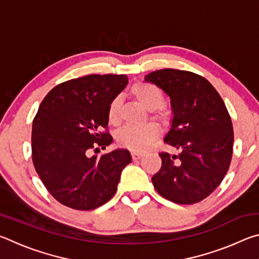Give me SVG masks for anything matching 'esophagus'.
<instances>
[{
    "label": "esophagus",
    "mask_w": 259,
    "mask_h": 259,
    "mask_svg": "<svg viewBox=\"0 0 259 259\" xmlns=\"http://www.w3.org/2000/svg\"><path fill=\"white\" fill-rule=\"evenodd\" d=\"M144 154L142 152H135V151H133L131 152V156H133V159L134 160H138V159H140V157H142Z\"/></svg>",
    "instance_id": "esophagus-1"
}]
</instances>
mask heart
<instances>
[{
  "mask_svg": "<svg viewBox=\"0 0 259 259\" xmlns=\"http://www.w3.org/2000/svg\"><path fill=\"white\" fill-rule=\"evenodd\" d=\"M130 94L140 106L151 111L153 119L165 122L169 119V112L161 105L164 102V96L159 87L152 83L139 82L131 88ZM120 100L114 98L107 109L109 124L117 125L120 122ZM160 129L154 122L142 126H124L116 135V140L122 147L135 152H143L150 147L157 138Z\"/></svg>",
  "mask_w": 259,
  "mask_h": 259,
  "instance_id": "obj_1",
  "label": "heart"
}]
</instances>
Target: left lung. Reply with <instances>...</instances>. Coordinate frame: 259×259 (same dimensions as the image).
Segmentation results:
<instances>
[{"instance_id":"1","label":"left lung","mask_w":259,"mask_h":259,"mask_svg":"<svg viewBox=\"0 0 259 259\" xmlns=\"http://www.w3.org/2000/svg\"><path fill=\"white\" fill-rule=\"evenodd\" d=\"M170 97L171 128L164 142L178 154L159 153L161 169L152 177L164 199L179 204L200 202L224 179L233 154V125L211 83L198 74L165 68L145 76Z\"/></svg>"}]
</instances>
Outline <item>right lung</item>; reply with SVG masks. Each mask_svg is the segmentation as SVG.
<instances>
[{"label": "right lung", "instance_id": "right-lung-1", "mask_svg": "<svg viewBox=\"0 0 259 259\" xmlns=\"http://www.w3.org/2000/svg\"><path fill=\"white\" fill-rule=\"evenodd\" d=\"M126 84V75L91 74L60 83L42 100L33 120V163L61 204L93 210L115 194L130 152L117 148L100 157L89 153L112 144L107 109Z\"/></svg>", "mask_w": 259, "mask_h": 259}]
</instances>
